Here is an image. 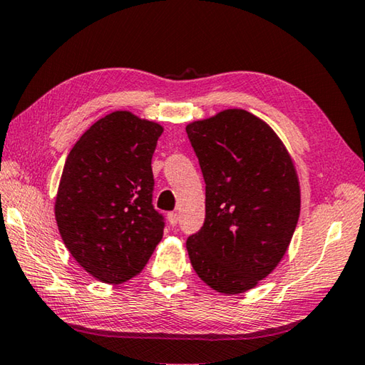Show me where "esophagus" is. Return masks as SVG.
I'll return each instance as SVG.
<instances>
[{
  "mask_svg": "<svg viewBox=\"0 0 365 365\" xmlns=\"http://www.w3.org/2000/svg\"><path fill=\"white\" fill-rule=\"evenodd\" d=\"M168 220H169V223L172 225V227H175V225L178 223V214H177V212H169Z\"/></svg>",
  "mask_w": 365,
  "mask_h": 365,
  "instance_id": "esophagus-1",
  "label": "esophagus"
}]
</instances>
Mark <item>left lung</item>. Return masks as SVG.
Returning <instances> with one entry per match:
<instances>
[{"label": "left lung", "mask_w": 365, "mask_h": 365, "mask_svg": "<svg viewBox=\"0 0 365 365\" xmlns=\"http://www.w3.org/2000/svg\"><path fill=\"white\" fill-rule=\"evenodd\" d=\"M205 182V220L187 240L196 274L217 292L250 290L273 271L300 215L289 151L269 125L231 108L187 125Z\"/></svg>", "instance_id": "left-lung-1"}]
</instances>
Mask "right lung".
I'll return each instance as SVG.
<instances>
[{"instance_id": "add662e5", "label": "right lung", "mask_w": 365, "mask_h": 365, "mask_svg": "<svg viewBox=\"0 0 365 365\" xmlns=\"http://www.w3.org/2000/svg\"><path fill=\"white\" fill-rule=\"evenodd\" d=\"M161 134L158 123L113 111L79 137L65 161L57 227L71 257L98 281L134 277L163 240L151 170Z\"/></svg>"}]
</instances>
